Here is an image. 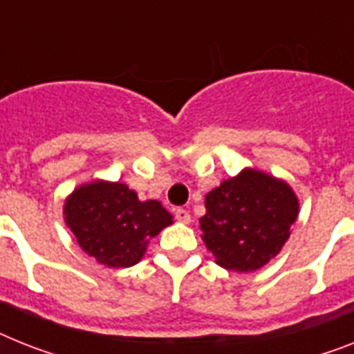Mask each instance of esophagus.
I'll return each mask as SVG.
<instances>
[{
	"mask_svg": "<svg viewBox=\"0 0 354 354\" xmlns=\"http://www.w3.org/2000/svg\"><path fill=\"white\" fill-rule=\"evenodd\" d=\"M175 218H177V221H179V223H183V224L192 223V215H189L188 209H184V208L175 209Z\"/></svg>",
	"mask_w": 354,
	"mask_h": 354,
	"instance_id": "34e87169",
	"label": "esophagus"
}]
</instances>
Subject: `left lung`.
Masks as SVG:
<instances>
[{
    "instance_id": "left-lung-1",
    "label": "left lung",
    "mask_w": 354,
    "mask_h": 354,
    "mask_svg": "<svg viewBox=\"0 0 354 354\" xmlns=\"http://www.w3.org/2000/svg\"><path fill=\"white\" fill-rule=\"evenodd\" d=\"M203 241L221 268L250 273L277 257L299 217V197L286 180L255 168L206 194Z\"/></svg>"
}]
</instances>
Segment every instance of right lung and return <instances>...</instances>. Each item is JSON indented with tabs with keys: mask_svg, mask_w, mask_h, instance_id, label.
<instances>
[{
	"mask_svg": "<svg viewBox=\"0 0 354 354\" xmlns=\"http://www.w3.org/2000/svg\"><path fill=\"white\" fill-rule=\"evenodd\" d=\"M63 215L81 250L108 268L137 264L151 239L174 224L159 201H139L127 184L103 179L77 186Z\"/></svg>",
	"mask_w": 354,
	"mask_h": 354,
	"instance_id": "add662e5",
	"label": "right lung"
}]
</instances>
